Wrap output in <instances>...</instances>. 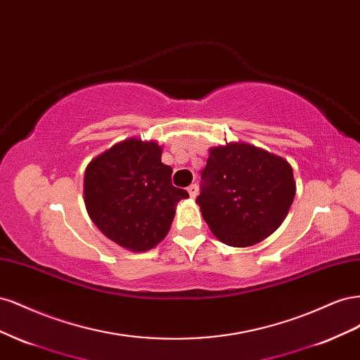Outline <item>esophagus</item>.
Instances as JSON below:
<instances>
[{
  "label": "esophagus",
  "instance_id": "obj_1",
  "mask_svg": "<svg viewBox=\"0 0 360 360\" xmlns=\"http://www.w3.org/2000/svg\"><path fill=\"white\" fill-rule=\"evenodd\" d=\"M188 192L191 195V198H195L198 195V186L197 184H191V186L188 188Z\"/></svg>",
  "mask_w": 360,
  "mask_h": 360
}]
</instances>
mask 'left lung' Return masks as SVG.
I'll use <instances>...</instances> for the list:
<instances>
[{
    "instance_id": "1",
    "label": "left lung",
    "mask_w": 360,
    "mask_h": 360,
    "mask_svg": "<svg viewBox=\"0 0 360 360\" xmlns=\"http://www.w3.org/2000/svg\"><path fill=\"white\" fill-rule=\"evenodd\" d=\"M197 198L210 231L246 248L275 233L296 195L292 168L281 156L246 143L212 147Z\"/></svg>"
}]
</instances>
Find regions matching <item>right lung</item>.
Returning a JSON list of instances; mask_svg holds the SVG:
<instances>
[{
  "instance_id": "1",
  "label": "right lung",
  "mask_w": 360,
  "mask_h": 360,
  "mask_svg": "<svg viewBox=\"0 0 360 360\" xmlns=\"http://www.w3.org/2000/svg\"><path fill=\"white\" fill-rule=\"evenodd\" d=\"M156 141L127 138L94 158L84 174L90 219L122 248L146 252L167 237L177 202L188 198L171 183Z\"/></svg>"
}]
</instances>
